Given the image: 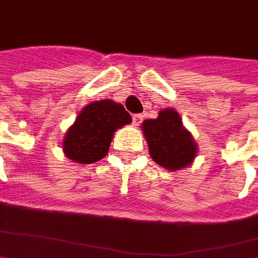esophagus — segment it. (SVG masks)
<instances>
[{"label":"esophagus","instance_id":"34e87169","mask_svg":"<svg viewBox=\"0 0 258 258\" xmlns=\"http://www.w3.org/2000/svg\"><path fill=\"white\" fill-rule=\"evenodd\" d=\"M132 120H133V125L139 126L142 123V120H143V116H142L141 113H136V115H133L132 116Z\"/></svg>","mask_w":258,"mask_h":258}]
</instances>
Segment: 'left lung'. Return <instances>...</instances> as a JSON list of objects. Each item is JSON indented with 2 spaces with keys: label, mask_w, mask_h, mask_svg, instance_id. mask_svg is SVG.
Listing matches in <instances>:
<instances>
[{
  "label": "left lung",
  "mask_w": 258,
  "mask_h": 258,
  "mask_svg": "<svg viewBox=\"0 0 258 258\" xmlns=\"http://www.w3.org/2000/svg\"><path fill=\"white\" fill-rule=\"evenodd\" d=\"M142 131L152 159L165 169L179 170L189 166L196 156L198 146L173 109H163L156 119L145 120Z\"/></svg>",
  "instance_id": "obj_1"
}]
</instances>
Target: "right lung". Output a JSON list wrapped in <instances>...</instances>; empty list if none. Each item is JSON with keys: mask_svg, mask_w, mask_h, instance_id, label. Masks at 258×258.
<instances>
[{"mask_svg": "<svg viewBox=\"0 0 258 258\" xmlns=\"http://www.w3.org/2000/svg\"><path fill=\"white\" fill-rule=\"evenodd\" d=\"M132 122L125 108L113 101L92 102L78 115L63 141L67 157L78 163H93L106 156L116 129Z\"/></svg>", "mask_w": 258, "mask_h": 258, "instance_id": "1", "label": "right lung"}]
</instances>
